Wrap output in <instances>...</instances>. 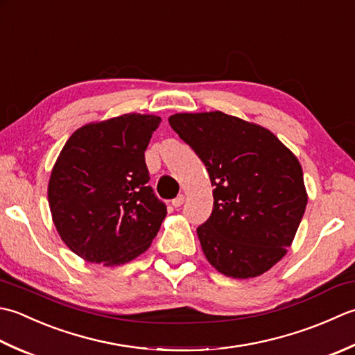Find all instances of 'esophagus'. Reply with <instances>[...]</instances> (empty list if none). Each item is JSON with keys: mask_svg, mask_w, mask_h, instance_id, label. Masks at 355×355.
I'll return each instance as SVG.
<instances>
[{"mask_svg": "<svg viewBox=\"0 0 355 355\" xmlns=\"http://www.w3.org/2000/svg\"><path fill=\"white\" fill-rule=\"evenodd\" d=\"M184 202H185V196H184V194H179V196H178V198H175V199H173V200H171V205H173V207H175V208H179L180 205H182V204H184Z\"/></svg>", "mask_w": 355, "mask_h": 355, "instance_id": "obj_1", "label": "esophagus"}]
</instances>
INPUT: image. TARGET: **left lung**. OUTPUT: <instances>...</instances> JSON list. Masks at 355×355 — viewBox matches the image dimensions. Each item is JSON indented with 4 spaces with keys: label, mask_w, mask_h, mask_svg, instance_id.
I'll return each instance as SVG.
<instances>
[{
    "label": "left lung",
    "mask_w": 355,
    "mask_h": 355,
    "mask_svg": "<svg viewBox=\"0 0 355 355\" xmlns=\"http://www.w3.org/2000/svg\"><path fill=\"white\" fill-rule=\"evenodd\" d=\"M171 128L205 164L213 211L198 228L219 272L257 277L286 254L306 208L299 159L270 130L222 112L176 113Z\"/></svg>",
    "instance_id": "1"
}]
</instances>
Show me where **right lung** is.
<instances>
[{"instance_id": "right-lung-1", "label": "right lung", "mask_w": 355, "mask_h": 355, "mask_svg": "<svg viewBox=\"0 0 355 355\" xmlns=\"http://www.w3.org/2000/svg\"><path fill=\"white\" fill-rule=\"evenodd\" d=\"M161 118L127 113L69 137L49 180L58 234L87 262L122 265L147 251L167 214L148 185L146 150Z\"/></svg>"}]
</instances>
